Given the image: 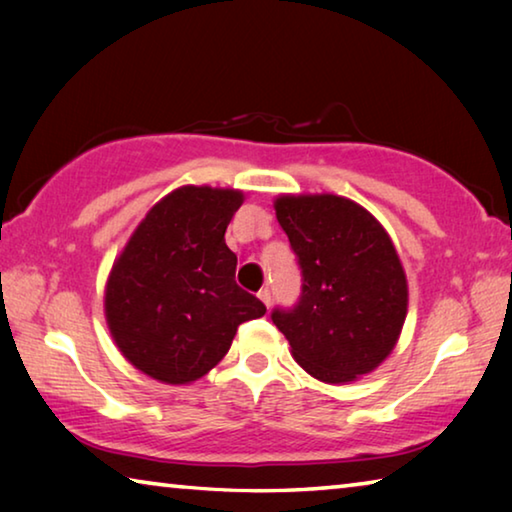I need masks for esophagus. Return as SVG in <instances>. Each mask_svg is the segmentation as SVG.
Segmentation results:
<instances>
[{"label": "esophagus", "instance_id": "esophagus-1", "mask_svg": "<svg viewBox=\"0 0 512 512\" xmlns=\"http://www.w3.org/2000/svg\"><path fill=\"white\" fill-rule=\"evenodd\" d=\"M257 296H259V300H262V302H264V305H266V307H271V300H273V296H271V289H268V287H264V289H259V293H257Z\"/></svg>", "mask_w": 512, "mask_h": 512}]
</instances>
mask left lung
<instances>
[{
  "instance_id": "8db88e82",
  "label": "left lung",
  "mask_w": 512,
  "mask_h": 512,
  "mask_svg": "<svg viewBox=\"0 0 512 512\" xmlns=\"http://www.w3.org/2000/svg\"><path fill=\"white\" fill-rule=\"evenodd\" d=\"M275 214L296 253L302 289L273 323L311 377L343 384L375 370L406 318V275L386 230L334 194L282 196Z\"/></svg>"
}]
</instances>
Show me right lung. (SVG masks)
<instances>
[{"instance_id": "add662e5", "label": "right lung", "mask_w": 512, "mask_h": 512, "mask_svg": "<svg viewBox=\"0 0 512 512\" xmlns=\"http://www.w3.org/2000/svg\"><path fill=\"white\" fill-rule=\"evenodd\" d=\"M244 194L180 187L137 225L112 266L106 318L137 370L164 384H189L219 363L237 327L266 314L235 282L237 255L225 228Z\"/></svg>"}]
</instances>
